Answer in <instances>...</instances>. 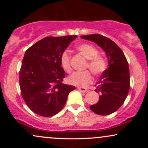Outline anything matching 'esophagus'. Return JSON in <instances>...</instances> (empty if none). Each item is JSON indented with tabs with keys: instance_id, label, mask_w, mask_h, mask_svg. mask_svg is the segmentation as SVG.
I'll use <instances>...</instances> for the list:
<instances>
[{
	"instance_id": "34e87169",
	"label": "esophagus",
	"mask_w": 148,
	"mask_h": 148,
	"mask_svg": "<svg viewBox=\"0 0 148 148\" xmlns=\"http://www.w3.org/2000/svg\"><path fill=\"white\" fill-rule=\"evenodd\" d=\"M77 89L79 90L80 92H86L88 90L87 88L84 87H78Z\"/></svg>"
}]
</instances>
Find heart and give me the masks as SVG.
Listing matches in <instances>:
<instances>
[{"label":"heart","mask_w":148,"mask_h":148,"mask_svg":"<svg viewBox=\"0 0 148 148\" xmlns=\"http://www.w3.org/2000/svg\"><path fill=\"white\" fill-rule=\"evenodd\" d=\"M78 50L82 55L88 59L86 67L89 68L92 72L96 76L101 75L106 70L107 64L106 60L98 55L99 51L95 46L90 44H81L77 47ZM60 64L66 72H72L71 65V55L67 51L61 54ZM92 80V76L90 71L86 70L81 72H74L67 79L70 84L76 86H86Z\"/></svg>","instance_id":"heart-1"}]
</instances>
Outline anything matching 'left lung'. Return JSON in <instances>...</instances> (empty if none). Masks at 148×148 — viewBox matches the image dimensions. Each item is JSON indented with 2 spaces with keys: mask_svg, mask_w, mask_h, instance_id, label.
<instances>
[{
  "mask_svg": "<svg viewBox=\"0 0 148 148\" xmlns=\"http://www.w3.org/2000/svg\"><path fill=\"white\" fill-rule=\"evenodd\" d=\"M81 38L94 42L103 49L108 67L96 84L99 94L97 103L90 106L94 113L106 115L114 113L123 104L130 88V68L125 54L111 39L99 34L82 35Z\"/></svg>",
  "mask_w": 148,
  "mask_h": 148,
  "instance_id": "obj_1",
  "label": "left lung"
}]
</instances>
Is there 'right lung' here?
<instances>
[{
	"label": "right lung",
	"instance_id": "obj_1",
	"mask_svg": "<svg viewBox=\"0 0 148 148\" xmlns=\"http://www.w3.org/2000/svg\"><path fill=\"white\" fill-rule=\"evenodd\" d=\"M77 35L47 37L28 48L19 71L22 97L36 114L51 117L62 109L75 86L62 84L60 56Z\"/></svg>",
	"mask_w": 148,
	"mask_h": 148
}]
</instances>
